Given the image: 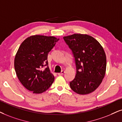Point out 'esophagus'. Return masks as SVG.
<instances>
[{"mask_svg": "<svg viewBox=\"0 0 122 122\" xmlns=\"http://www.w3.org/2000/svg\"><path fill=\"white\" fill-rule=\"evenodd\" d=\"M64 72H65L64 71H61V72H58L57 74H58V75H62L64 74Z\"/></svg>", "mask_w": 122, "mask_h": 122, "instance_id": "esophagus-1", "label": "esophagus"}]
</instances>
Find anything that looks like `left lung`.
<instances>
[{"mask_svg": "<svg viewBox=\"0 0 122 122\" xmlns=\"http://www.w3.org/2000/svg\"><path fill=\"white\" fill-rule=\"evenodd\" d=\"M75 58L76 74L70 88L79 95H87L96 89L106 72V57L104 48L93 37L74 34L64 37Z\"/></svg>", "mask_w": 122, "mask_h": 122, "instance_id": "obj_1", "label": "left lung"}]
</instances>
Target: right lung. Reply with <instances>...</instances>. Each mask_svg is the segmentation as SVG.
Returning a JSON list of instances; mask_svg holds the SVG:
<instances>
[{
	"instance_id": "1",
	"label": "right lung",
	"mask_w": 122,
	"mask_h": 122,
	"mask_svg": "<svg viewBox=\"0 0 122 122\" xmlns=\"http://www.w3.org/2000/svg\"><path fill=\"white\" fill-rule=\"evenodd\" d=\"M60 39L55 36L32 35L20 45L15 58V69L18 79L33 93L45 92L55 80L50 72L48 54ZM46 66L45 69L42 68Z\"/></svg>"
}]
</instances>
